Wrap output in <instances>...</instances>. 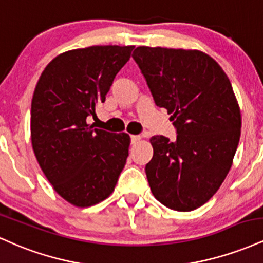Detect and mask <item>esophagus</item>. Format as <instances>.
I'll list each match as a JSON object with an SVG mask.
<instances>
[{
    "mask_svg": "<svg viewBox=\"0 0 263 263\" xmlns=\"http://www.w3.org/2000/svg\"><path fill=\"white\" fill-rule=\"evenodd\" d=\"M141 136H136V135H134V136H131V142L132 143H137L138 141L141 140Z\"/></svg>",
    "mask_w": 263,
    "mask_h": 263,
    "instance_id": "obj_1",
    "label": "esophagus"
}]
</instances>
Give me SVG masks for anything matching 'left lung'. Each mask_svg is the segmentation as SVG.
<instances>
[{"instance_id":"1","label":"left lung","mask_w":263,"mask_h":263,"mask_svg":"<svg viewBox=\"0 0 263 263\" xmlns=\"http://www.w3.org/2000/svg\"><path fill=\"white\" fill-rule=\"evenodd\" d=\"M157 106L172 115L177 141L153 136L146 165L152 194L172 210L192 211L218 192L241 135L240 106L222 68L198 49L137 47Z\"/></svg>"}]
</instances>
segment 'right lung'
Returning <instances> with one entry per match:
<instances>
[{"instance_id":"right-lung-1","label":"right lung","mask_w":263,"mask_h":263,"mask_svg":"<svg viewBox=\"0 0 263 263\" xmlns=\"http://www.w3.org/2000/svg\"><path fill=\"white\" fill-rule=\"evenodd\" d=\"M134 45H92L59 54L34 89L31 108L32 148L53 189L78 208L110 197L131 138L93 128L87 116L105 101Z\"/></svg>"}]
</instances>
